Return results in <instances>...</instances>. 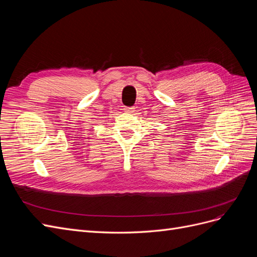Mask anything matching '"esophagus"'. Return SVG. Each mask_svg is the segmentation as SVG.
I'll return each instance as SVG.
<instances>
[{"instance_id":"34e87169","label":"esophagus","mask_w":257,"mask_h":257,"mask_svg":"<svg viewBox=\"0 0 257 257\" xmlns=\"http://www.w3.org/2000/svg\"><path fill=\"white\" fill-rule=\"evenodd\" d=\"M124 110L127 113H133L135 111V107H125L124 108Z\"/></svg>"}]
</instances>
